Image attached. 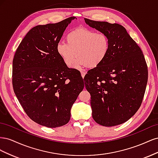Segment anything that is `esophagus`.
<instances>
[{
  "label": "esophagus",
  "instance_id": "34e87169",
  "mask_svg": "<svg viewBox=\"0 0 158 158\" xmlns=\"http://www.w3.org/2000/svg\"><path fill=\"white\" fill-rule=\"evenodd\" d=\"M81 76H82V78H84V76H85V73H84V72H81Z\"/></svg>",
  "mask_w": 158,
  "mask_h": 158
}]
</instances>
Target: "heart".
Here are the masks:
<instances>
[{
	"mask_svg": "<svg viewBox=\"0 0 158 158\" xmlns=\"http://www.w3.org/2000/svg\"><path fill=\"white\" fill-rule=\"evenodd\" d=\"M66 43L57 44L56 52L67 66L77 57L74 65L76 69L98 67L107 58L110 50L109 39L106 33L87 28L70 31L66 34Z\"/></svg>",
	"mask_w": 158,
	"mask_h": 158,
	"instance_id": "b5f03b06",
	"label": "heart"
}]
</instances>
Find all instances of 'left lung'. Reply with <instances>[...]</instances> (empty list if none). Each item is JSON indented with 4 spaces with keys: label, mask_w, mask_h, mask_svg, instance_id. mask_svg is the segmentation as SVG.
I'll use <instances>...</instances> for the list:
<instances>
[{
    "label": "left lung",
    "mask_w": 158,
    "mask_h": 158,
    "mask_svg": "<svg viewBox=\"0 0 158 158\" xmlns=\"http://www.w3.org/2000/svg\"><path fill=\"white\" fill-rule=\"evenodd\" d=\"M85 23L106 33L110 41L107 58L84 78L91 95L94 121L104 127L121 125L140 108L148 82L142 51L123 26L84 18Z\"/></svg>",
    "instance_id": "1"
}]
</instances>
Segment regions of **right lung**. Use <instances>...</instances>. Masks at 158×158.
Returning a JSON list of instances; mask_svg holds the SVG:
<instances>
[{
	"instance_id": "add662e5",
	"label": "right lung",
	"mask_w": 158,
	"mask_h": 158,
	"mask_svg": "<svg viewBox=\"0 0 158 158\" xmlns=\"http://www.w3.org/2000/svg\"><path fill=\"white\" fill-rule=\"evenodd\" d=\"M74 19L33 27L13 59L12 85L19 102L32 121L49 128L68 123L72 106L84 87L79 71L66 66L56 51Z\"/></svg>"
}]
</instances>
